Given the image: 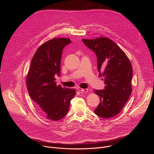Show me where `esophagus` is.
Listing matches in <instances>:
<instances>
[{
    "mask_svg": "<svg viewBox=\"0 0 154 154\" xmlns=\"http://www.w3.org/2000/svg\"><path fill=\"white\" fill-rule=\"evenodd\" d=\"M77 89L79 91H82V92H85V93L88 92V89H83V88H80V87L77 88Z\"/></svg>",
    "mask_w": 154,
    "mask_h": 154,
    "instance_id": "1",
    "label": "esophagus"
}]
</instances>
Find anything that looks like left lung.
Here are the masks:
<instances>
[{
  "label": "left lung",
  "mask_w": 154,
  "mask_h": 154,
  "mask_svg": "<svg viewBox=\"0 0 154 154\" xmlns=\"http://www.w3.org/2000/svg\"><path fill=\"white\" fill-rule=\"evenodd\" d=\"M85 45L96 56L99 76L103 77V90H94L100 102L94 113L102 118H110L120 113L127 102L132 88V67L124 52L112 39L100 37L82 39Z\"/></svg>",
  "instance_id": "left-lung-1"
}]
</instances>
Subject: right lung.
<instances>
[{
	"mask_svg": "<svg viewBox=\"0 0 154 154\" xmlns=\"http://www.w3.org/2000/svg\"><path fill=\"white\" fill-rule=\"evenodd\" d=\"M69 38L50 39L41 45L32 60L26 77L29 94L39 112L51 121L64 118L69 110L75 89L57 85L55 75H60L63 49L71 42Z\"/></svg>",
	"mask_w": 154,
	"mask_h": 154,
	"instance_id": "right-lung-1",
	"label": "right lung"
}]
</instances>
